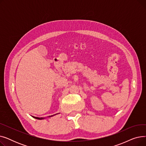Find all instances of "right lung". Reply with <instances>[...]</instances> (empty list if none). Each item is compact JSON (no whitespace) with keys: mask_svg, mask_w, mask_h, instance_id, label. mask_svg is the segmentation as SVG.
<instances>
[{"mask_svg":"<svg viewBox=\"0 0 146 146\" xmlns=\"http://www.w3.org/2000/svg\"><path fill=\"white\" fill-rule=\"evenodd\" d=\"M56 114H58V113H56ZM56 114H55V115H56ZM52 115L49 116L48 117H52V116H54V115ZM34 118H35V119H44V118H38V117H34Z\"/></svg>","mask_w":146,"mask_h":146,"instance_id":"right-lung-1","label":"right lung"}]
</instances>
